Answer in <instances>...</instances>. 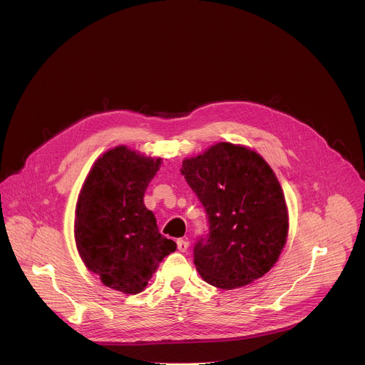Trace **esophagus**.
I'll return each instance as SVG.
<instances>
[{"mask_svg":"<svg viewBox=\"0 0 365 365\" xmlns=\"http://www.w3.org/2000/svg\"><path fill=\"white\" fill-rule=\"evenodd\" d=\"M177 247H178L180 252L185 253L188 250V247H190V242L187 239H178L177 240Z\"/></svg>","mask_w":365,"mask_h":365,"instance_id":"34e87169","label":"esophagus"}]
</instances>
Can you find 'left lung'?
<instances>
[{"mask_svg":"<svg viewBox=\"0 0 365 365\" xmlns=\"http://www.w3.org/2000/svg\"><path fill=\"white\" fill-rule=\"evenodd\" d=\"M181 174L208 217L209 232L194 247L201 277L216 288L233 289L268 272L287 242L288 210L265 160L222 142L185 158Z\"/></svg>","mask_w":365,"mask_h":365,"instance_id":"1","label":"left lung"}]
</instances>
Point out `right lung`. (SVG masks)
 <instances>
[{
    "label": "right lung",
    "mask_w": 365,
    "mask_h": 365,
    "mask_svg": "<svg viewBox=\"0 0 365 365\" xmlns=\"http://www.w3.org/2000/svg\"><path fill=\"white\" fill-rule=\"evenodd\" d=\"M161 158L118 146L100 157L78 195L74 222L77 250L103 284L123 294L142 292L158 262L175 252L143 197Z\"/></svg>",
    "instance_id": "obj_1"
}]
</instances>
